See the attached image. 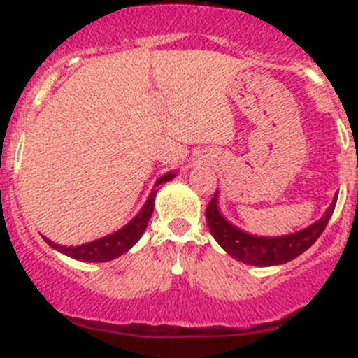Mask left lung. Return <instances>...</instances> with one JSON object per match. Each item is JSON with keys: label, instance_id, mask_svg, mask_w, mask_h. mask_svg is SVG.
Instances as JSON below:
<instances>
[{"label": "left lung", "instance_id": "left-lung-1", "mask_svg": "<svg viewBox=\"0 0 358 358\" xmlns=\"http://www.w3.org/2000/svg\"><path fill=\"white\" fill-rule=\"evenodd\" d=\"M217 196H219V192L213 193L212 200L207 205V210H205V217H207V224L213 239L219 242V245L225 252L231 254L237 261L245 262V264L261 266V268L285 264V262L293 261L299 254L305 252L306 249H310L316 239L322 236L336 203L335 196L322 219L316 220L315 224L303 229V231L279 237H261L241 231L231 222L225 220L219 210Z\"/></svg>", "mask_w": 358, "mask_h": 358}]
</instances>
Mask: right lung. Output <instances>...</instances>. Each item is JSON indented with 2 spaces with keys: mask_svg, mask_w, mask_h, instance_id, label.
I'll list each match as a JSON object with an SVG mask.
<instances>
[{
  "mask_svg": "<svg viewBox=\"0 0 358 358\" xmlns=\"http://www.w3.org/2000/svg\"><path fill=\"white\" fill-rule=\"evenodd\" d=\"M173 176H175L173 171L163 175L162 178H158V182H156V187L162 183L170 182ZM156 192H158L156 188L151 190L146 203L143 205L141 210L138 212V215L134 217L129 224H126L124 227L119 229L116 232L109 234V236L101 237V239L97 241L87 242V244L76 245V248H73V245H69V248L67 245H60L57 244V242H52L50 239H47V237H43V239L47 241V244L50 245V248L57 249L59 252L65 254V256L77 259V261H89V262L113 261V259H116L119 256H122L124 252H127V250L133 248V245L139 241V237L143 236L148 222H150L151 213H153Z\"/></svg>",
  "mask_w": 358,
  "mask_h": 358,
  "instance_id": "1",
  "label": "right lung"
}]
</instances>
